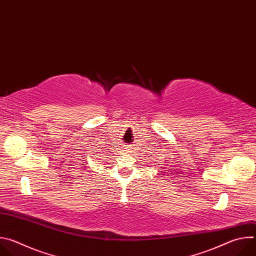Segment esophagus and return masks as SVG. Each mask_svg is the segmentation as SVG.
I'll return each instance as SVG.
<instances>
[{"mask_svg":"<svg viewBox=\"0 0 256 256\" xmlns=\"http://www.w3.org/2000/svg\"><path fill=\"white\" fill-rule=\"evenodd\" d=\"M128 150H130V149H128ZM128 152H130V151H128Z\"/></svg>","mask_w":256,"mask_h":256,"instance_id":"34e87169","label":"esophagus"}]
</instances>
